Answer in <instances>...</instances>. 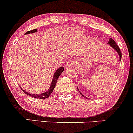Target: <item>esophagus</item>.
<instances>
[{"instance_id":"esophagus-1","label":"esophagus","mask_w":133,"mask_h":133,"mask_svg":"<svg viewBox=\"0 0 133 133\" xmlns=\"http://www.w3.org/2000/svg\"><path fill=\"white\" fill-rule=\"evenodd\" d=\"M77 64V61L75 60H72L70 61L69 62L67 63V64L66 65V68L67 69H69L70 68H74V66H75Z\"/></svg>"}]
</instances>
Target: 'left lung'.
Returning a JSON list of instances; mask_svg holds the SVG:
<instances>
[{
	"label": "left lung",
	"instance_id": "left-lung-1",
	"mask_svg": "<svg viewBox=\"0 0 133 133\" xmlns=\"http://www.w3.org/2000/svg\"><path fill=\"white\" fill-rule=\"evenodd\" d=\"M108 44H109V45H110V46L112 47V48H114V49H115V51H116L117 52H118V55H119V57H120V60H121V58H122V52H121V49H120L119 47H118V45H117V44L115 43V42L114 41V40L112 39V38H110V39H109V42H108ZM80 93H81V95H82V93H81V92H80ZM82 96H83V97H85L84 95H82ZM85 98H86V97H85Z\"/></svg>",
	"mask_w": 133,
	"mask_h": 133
}]
</instances>
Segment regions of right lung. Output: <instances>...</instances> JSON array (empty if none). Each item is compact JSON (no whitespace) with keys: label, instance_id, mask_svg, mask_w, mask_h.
<instances>
[{"label":"right lung","instance_id":"right-lung-1","mask_svg":"<svg viewBox=\"0 0 133 133\" xmlns=\"http://www.w3.org/2000/svg\"><path fill=\"white\" fill-rule=\"evenodd\" d=\"M36 32H37V28H35V29L32 30L28 31V32L25 33V34H31V33H35ZM63 70H64L63 67H60V68H59L56 71L55 75H54V77H53V79H52V82H51V86H50V88L49 89V90L47 91V92H44V93H42V94H41V95H37V94H30V93H29V92L25 91V90L21 88V89L23 91V92H25L26 95L30 96L33 97V98H38V99H45V98H48V97L51 95V94L52 93V91H53L54 89H55L56 84L57 80H58V77H59V75H61V73L63 72Z\"/></svg>","mask_w":133,"mask_h":133}]
</instances>
